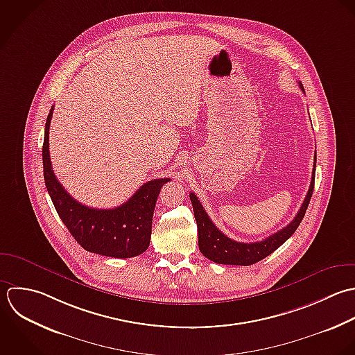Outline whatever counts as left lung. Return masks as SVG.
<instances>
[{
    "instance_id": "1",
    "label": "left lung",
    "mask_w": 355,
    "mask_h": 355,
    "mask_svg": "<svg viewBox=\"0 0 355 355\" xmlns=\"http://www.w3.org/2000/svg\"><path fill=\"white\" fill-rule=\"evenodd\" d=\"M299 87L304 92L303 84L299 81ZM315 166H317V155L314 157V168H313V177L310 189L307 192V196L296 214V217L292 220L289 225L278 231L277 234H272L271 236L266 238L261 242H253V243H243L232 241L231 238L225 236L210 220L206 210L203 209L202 203L196 198L195 193H189L195 220L198 224V234H199V250L200 253L207 257L209 260L217 263V264H228V266H252L257 261L266 259L272 252H275L279 246H282L297 230L300 225L306 210L309 207V203L311 200L313 192H314V182H315Z\"/></svg>"
}]
</instances>
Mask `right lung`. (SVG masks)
Segmentation results:
<instances>
[{"label": "right lung", "mask_w": 355, "mask_h": 355, "mask_svg": "<svg viewBox=\"0 0 355 355\" xmlns=\"http://www.w3.org/2000/svg\"><path fill=\"white\" fill-rule=\"evenodd\" d=\"M53 106L45 123L42 163L44 180L51 200L77 243L87 252L114 259L139 256L149 248L153 210L162 187L170 178L144 184L125 203L114 209H92L73 199L56 180L49 159V124Z\"/></svg>", "instance_id": "right-lung-1"}]
</instances>
